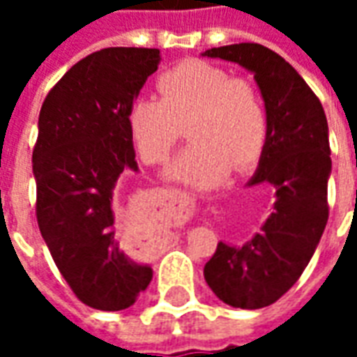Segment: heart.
Returning a JSON list of instances; mask_svg holds the SVG:
<instances>
[{
	"label": "heart",
	"instance_id": "b5f03b06",
	"mask_svg": "<svg viewBox=\"0 0 357 357\" xmlns=\"http://www.w3.org/2000/svg\"><path fill=\"white\" fill-rule=\"evenodd\" d=\"M158 99L137 97L126 114L133 147L147 164L164 162L183 135L193 141L174 160L168 176L197 187H214L231 168L262 155L268 112L258 89L225 68L189 59L156 78Z\"/></svg>",
	"mask_w": 357,
	"mask_h": 357
}]
</instances>
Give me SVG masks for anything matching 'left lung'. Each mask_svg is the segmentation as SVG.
<instances>
[{
    "mask_svg": "<svg viewBox=\"0 0 357 357\" xmlns=\"http://www.w3.org/2000/svg\"><path fill=\"white\" fill-rule=\"evenodd\" d=\"M202 55L245 66L255 74L266 102L268 137L248 185L268 181L275 187L273 212L243 247L218 243L204 266V279L222 302L258 310L298 281L329 220L327 116L304 78L260 43L212 47Z\"/></svg>",
    "mask_w": 357,
    "mask_h": 357,
    "instance_id": "1",
    "label": "left lung"
}]
</instances>
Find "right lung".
Listing matches in <instances>:
<instances>
[{"label": "right lung", "instance_id": "obj_1", "mask_svg": "<svg viewBox=\"0 0 357 357\" xmlns=\"http://www.w3.org/2000/svg\"><path fill=\"white\" fill-rule=\"evenodd\" d=\"M160 63L149 47H107L78 61L40 110L32 153L36 218L55 266L86 306L130 307L153 279L114 233L118 179L137 172L126 114Z\"/></svg>", "mask_w": 357, "mask_h": 357}]
</instances>
